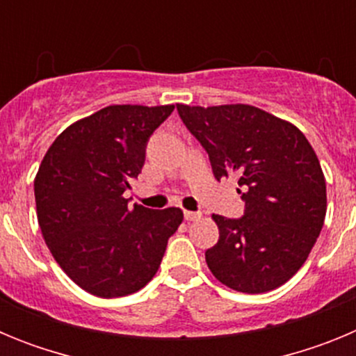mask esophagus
<instances>
[{"instance_id":"34e87169","label":"esophagus","mask_w":356,"mask_h":356,"mask_svg":"<svg viewBox=\"0 0 356 356\" xmlns=\"http://www.w3.org/2000/svg\"><path fill=\"white\" fill-rule=\"evenodd\" d=\"M184 216H185V221H197V219H201V212H191V210H185Z\"/></svg>"}]
</instances>
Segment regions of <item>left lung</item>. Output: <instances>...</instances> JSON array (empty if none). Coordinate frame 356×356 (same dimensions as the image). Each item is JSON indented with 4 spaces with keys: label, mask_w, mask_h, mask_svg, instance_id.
<instances>
[{
    "label": "left lung",
    "mask_w": 356,
    "mask_h": 356,
    "mask_svg": "<svg viewBox=\"0 0 356 356\" xmlns=\"http://www.w3.org/2000/svg\"><path fill=\"white\" fill-rule=\"evenodd\" d=\"M209 153L216 180L237 175L241 219L213 213L219 241L207 266L221 284L260 294L278 289L307 262L326 216L319 159L292 122L257 106L176 105Z\"/></svg>",
    "instance_id": "left-lung-1"
}]
</instances>
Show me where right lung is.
I'll return each mask as SVG.
<instances>
[{"instance_id": "add662e5", "label": "right lung", "mask_w": 356, "mask_h": 356, "mask_svg": "<svg viewBox=\"0 0 356 356\" xmlns=\"http://www.w3.org/2000/svg\"><path fill=\"white\" fill-rule=\"evenodd\" d=\"M175 105H110L72 122L37 171L35 205L42 237L62 271L97 298H122L156 275L180 209L128 205L149 135Z\"/></svg>"}]
</instances>
